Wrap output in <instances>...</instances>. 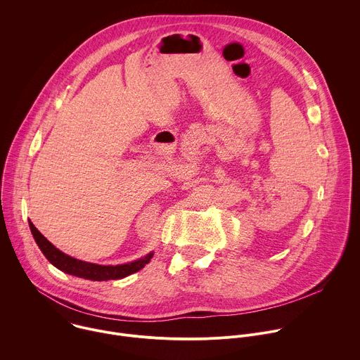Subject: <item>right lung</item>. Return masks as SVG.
I'll list each match as a JSON object with an SVG mask.
<instances>
[{
  "label": "right lung",
  "mask_w": 360,
  "mask_h": 360,
  "mask_svg": "<svg viewBox=\"0 0 360 360\" xmlns=\"http://www.w3.org/2000/svg\"><path fill=\"white\" fill-rule=\"evenodd\" d=\"M30 229L31 233L39 247V250L42 251V254L46 257V259L55 265L58 269L75 275L79 278H85V279H91V281H109V279H120L124 278L130 274H134L137 271H140L141 268H145L146 264L150 262V259L153 258V254H148L146 257H143L137 261L129 262V264H123V265H98V264H91V262H85V261H79L72 258L66 254H63L62 251H59L58 248H55L38 230L37 227L30 221Z\"/></svg>",
  "instance_id": "1"
}]
</instances>
